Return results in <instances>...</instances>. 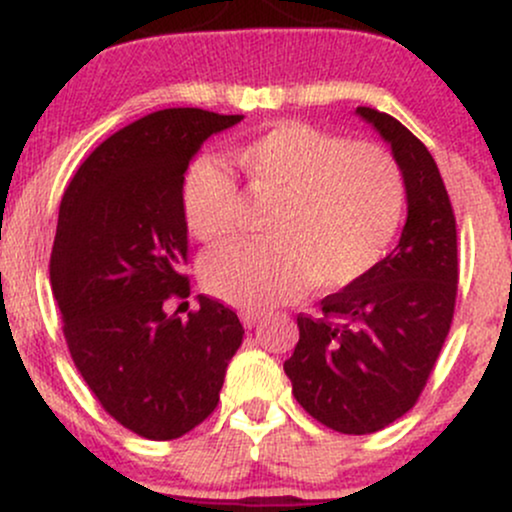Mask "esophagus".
I'll use <instances>...</instances> for the list:
<instances>
[{
	"label": "esophagus",
	"instance_id": "obj_1",
	"mask_svg": "<svg viewBox=\"0 0 512 512\" xmlns=\"http://www.w3.org/2000/svg\"><path fill=\"white\" fill-rule=\"evenodd\" d=\"M240 320H243V325L248 327V330H252V327H255L257 322H260V313H252V310H243V313H240Z\"/></svg>",
	"mask_w": 512,
	"mask_h": 512
}]
</instances>
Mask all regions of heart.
I'll return each mask as SVG.
<instances>
[{"label": "heart", "mask_w": 512, "mask_h": 512, "mask_svg": "<svg viewBox=\"0 0 512 512\" xmlns=\"http://www.w3.org/2000/svg\"><path fill=\"white\" fill-rule=\"evenodd\" d=\"M231 161L255 199H272L269 243L207 255L211 296L262 310L293 301L305 286L339 291L373 272L395 240L407 187L395 156L373 142H346L305 122H276L231 146ZM180 207L187 231L204 245L238 233V185L223 163L199 156L185 168Z\"/></svg>", "instance_id": "obj_1"}]
</instances>
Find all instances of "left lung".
<instances>
[{
  "instance_id": "obj_1",
  "label": "left lung",
  "mask_w": 512,
  "mask_h": 512,
  "mask_svg": "<svg viewBox=\"0 0 512 512\" xmlns=\"http://www.w3.org/2000/svg\"><path fill=\"white\" fill-rule=\"evenodd\" d=\"M358 115L392 146L407 187L399 245L373 272L301 313L284 363L298 404L346 436L383 431L419 402L450 332L457 298V226L428 149L375 108Z\"/></svg>"
}]
</instances>
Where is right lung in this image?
I'll return each instance as SVG.
<instances>
[{
    "label": "right lung",
    "instance_id": "1",
    "mask_svg": "<svg viewBox=\"0 0 512 512\" xmlns=\"http://www.w3.org/2000/svg\"><path fill=\"white\" fill-rule=\"evenodd\" d=\"M243 115L158 110L122 127L81 163L60 204L50 284L69 354L88 390L137 436L173 440L219 404L243 342L228 305L199 296L180 320L170 298L190 296L180 182L211 134Z\"/></svg>",
    "mask_w": 512,
    "mask_h": 512
}]
</instances>
